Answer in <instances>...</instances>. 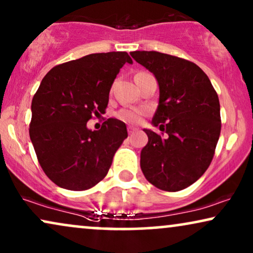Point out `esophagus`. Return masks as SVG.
I'll return each mask as SVG.
<instances>
[{"label": "esophagus", "mask_w": 253, "mask_h": 253, "mask_svg": "<svg viewBox=\"0 0 253 253\" xmlns=\"http://www.w3.org/2000/svg\"><path fill=\"white\" fill-rule=\"evenodd\" d=\"M127 129H128V133L129 134H133L136 130L135 127H133V126H128V128H127Z\"/></svg>", "instance_id": "1"}]
</instances>
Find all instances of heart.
<instances>
[{
  "label": "heart",
  "mask_w": 253,
  "mask_h": 253,
  "mask_svg": "<svg viewBox=\"0 0 253 253\" xmlns=\"http://www.w3.org/2000/svg\"><path fill=\"white\" fill-rule=\"evenodd\" d=\"M143 110H140V108H133V110H125L121 111L118 113V117H119L120 120L125 121V123L129 124H139L140 121L142 120L143 116Z\"/></svg>",
  "instance_id": "obj_1"
}]
</instances>
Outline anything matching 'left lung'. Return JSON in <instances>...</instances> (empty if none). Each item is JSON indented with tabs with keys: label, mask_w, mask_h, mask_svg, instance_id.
<instances>
[{
	"label": "left lung",
	"mask_w": 253,
	"mask_h": 253,
	"mask_svg": "<svg viewBox=\"0 0 253 253\" xmlns=\"http://www.w3.org/2000/svg\"><path fill=\"white\" fill-rule=\"evenodd\" d=\"M130 56L159 84V106L152 125L167 136L143 129L148 142L140 167L153 185L178 191L196 182L211 164L220 134L219 100L211 82L196 64L156 51Z\"/></svg>",
	"instance_id": "1"
}]
</instances>
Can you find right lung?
<instances>
[{
	"label": "right lung",
	"mask_w": 253,
	"mask_h": 253,
	"mask_svg": "<svg viewBox=\"0 0 253 253\" xmlns=\"http://www.w3.org/2000/svg\"><path fill=\"white\" fill-rule=\"evenodd\" d=\"M133 60L127 52L92 53L51 69L31 103L30 134L42 169L68 190H86L106 176L126 125L110 118L99 130L86 124L104 114L120 69Z\"/></svg>",
	"instance_id": "add662e5"
}]
</instances>
